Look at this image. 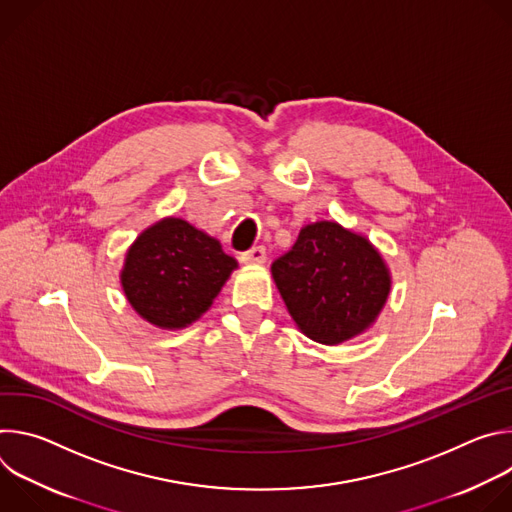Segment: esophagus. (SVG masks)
Instances as JSON below:
<instances>
[{"instance_id":"34e87169","label":"esophagus","mask_w":512,"mask_h":512,"mask_svg":"<svg viewBox=\"0 0 512 512\" xmlns=\"http://www.w3.org/2000/svg\"><path fill=\"white\" fill-rule=\"evenodd\" d=\"M265 259H267L265 247H253V249L241 253L243 263H265Z\"/></svg>"}]
</instances>
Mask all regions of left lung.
Segmentation results:
<instances>
[{
	"label": "left lung",
	"instance_id": "left-lung-1",
	"mask_svg": "<svg viewBox=\"0 0 512 512\" xmlns=\"http://www.w3.org/2000/svg\"><path fill=\"white\" fill-rule=\"evenodd\" d=\"M271 273L298 324L316 342L338 344L367 328L387 302L391 277L383 257L336 223L302 229Z\"/></svg>",
	"mask_w": 512,
	"mask_h": 512
}]
</instances>
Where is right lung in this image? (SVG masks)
I'll use <instances>...</instances> for the list:
<instances>
[{
    "mask_svg": "<svg viewBox=\"0 0 512 512\" xmlns=\"http://www.w3.org/2000/svg\"><path fill=\"white\" fill-rule=\"evenodd\" d=\"M235 267L216 239L182 218H164L127 251L121 283L141 318L184 328L210 308Z\"/></svg>",
    "mask_w": 512,
    "mask_h": 512,
    "instance_id": "1",
    "label": "right lung"
}]
</instances>
